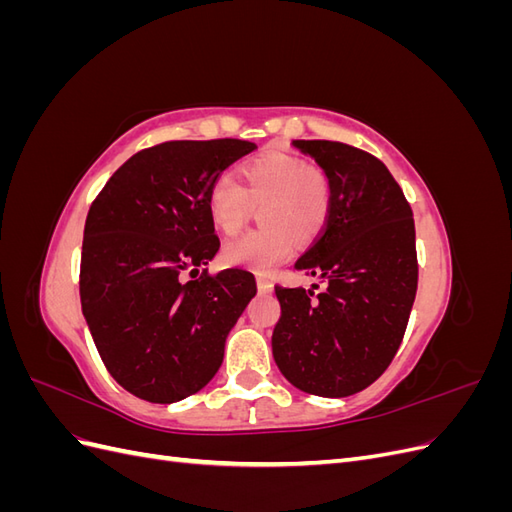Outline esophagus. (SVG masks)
Masks as SVG:
<instances>
[{
  "label": "esophagus",
  "mask_w": 512,
  "mask_h": 512,
  "mask_svg": "<svg viewBox=\"0 0 512 512\" xmlns=\"http://www.w3.org/2000/svg\"><path fill=\"white\" fill-rule=\"evenodd\" d=\"M256 284H258L260 292H271L273 290V282L269 280V277H265V275H258L256 277Z\"/></svg>",
  "instance_id": "34e87169"
}]
</instances>
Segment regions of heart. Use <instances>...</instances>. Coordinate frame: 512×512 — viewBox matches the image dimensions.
Returning <instances> with one entry per match:
<instances>
[{
    "label": "heart",
    "mask_w": 512,
    "mask_h": 512,
    "mask_svg": "<svg viewBox=\"0 0 512 512\" xmlns=\"http://www.w3.org/2000/svg\"><path fill=\"white\" fill-rule=\"evenodd\" d=\"M241 173L245 185L230 175L213 179L207 209L215 228L235 235L252 209L262 205L265 226L230 241L224 258L235 267L267 273L292 254L294 237L309 241L318 235L331 205V179L322 168L282 151L243 164Z\"/></svg>",
    "instance_id": "1"
}]
</instances>
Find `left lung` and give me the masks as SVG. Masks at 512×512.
Listing matches in <instances>:
<instances>
[{"label":"left lung","instance_id":"1","mask_svg":"<svg viewBox=\"0 0 512 512\" xmlns=\"http://www.w3.org/2000/svg\"><path fill=\"white\" fill-rule=\"evenodd\" d=\"M331 179L327 222L294 269L314 290L275 286L282 316L273 359L297 389L348 397L376 382L404 339L416 297L414 218L376 156L337 141H292ZM316 288V286H314Z\"/></svg>","mask_w":512,"mask_h":512}]
</instances>
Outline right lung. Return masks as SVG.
Returning a JSON list of instances; mask_svg holds the SVG:
<instances>
[{"mask_svg": "<svg viewBox=\"0 0 512 512\" xmlns=\"http://www.w3.org/2000/svg\"><path fill=\"white\" fill-rule=\"evenodd\" d=\"M254 149L239 138L160 143L119 166L89 207L83 316L108 374L151 404L190 397L218 374L226 335L256 294L243 269L181 282L220 250L213 179Z\"/></svg>", "mask_w": 512, "mask_h": 512, "instance_id": "add662e5", "label": "right lung"}]
</instances>
